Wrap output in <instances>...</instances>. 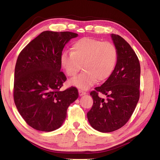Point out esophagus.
<instances>
[{"label": "esophagus", "mask_w": 160, "mask_h": 160, "mask_svg": "<svg viewBox=\"0 0 160 160\" xmlns=\"http://www.w3.org/2000/svg\"><path fill=\"white\" fill-rule=\"evenodd\" d=\"M79 96H83V95H85V94H86V92H84V91H83V90H79Z\"/></svg>", "instance_id": "obj_1"}]
</instances>
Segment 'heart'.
I'll use <instances>...</instances> for the list:
<instances>
[{"mask_svg": "<svg viewBox=\"0 0 160 160\" xmlns=\"http://www.w3.org/2000/svg\"><path fill=\"white\" fill-rule=\"evenodd\" d=\"M118 61L115 45L110 42L85 37L74 41L71 52L64 51L60 57L61 67L68 77L77 75L83 65L84 72L70 81L72 86L86 90L98 79L102 81L113 73Z\"/></svg>", "mask_w": 160, "mask_h": 160, "instance_id": "heart-1", "label": "heart"}]
</instances>
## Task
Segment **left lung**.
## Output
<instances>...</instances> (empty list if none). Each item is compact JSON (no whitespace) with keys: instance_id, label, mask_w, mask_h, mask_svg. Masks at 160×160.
<instances>
[{"instance_id":"obj_1","label":"left lung","mask_w":160,"mask_h":160,"mask_svg":"<svg viewBox=\"0 0 160 160\" xmlns=\"http://www.w3.org/2000/svg\"><path fill=\"white\" fill-rule=\"evenodd\" d=\"M118 52L117 66L105 83L90 92L93 105L87 113L91 126L110 132L128 122L139 99L140 64L134 50L122 37L111 34ZM101 92L108 97H98Z\"/></svg>"}]
</instances>
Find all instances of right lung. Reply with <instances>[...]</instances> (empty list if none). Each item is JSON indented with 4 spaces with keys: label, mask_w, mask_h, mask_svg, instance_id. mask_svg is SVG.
<instances>
[{
    "label": "right lung",
    "mask_w": 160,
    "mask_h": 160,
    "mask_svg": "<svg viewBox=\"0 0 160 160\" xmlns=\"http://www.w3.org/2000/svg\"><path fill=\"white\" fill-rule=\"evenodd\" d=\"M70 32H41L19 54L14 70V100L28 124L50 132L60 128L68 108L78 97L77 88L61 90L67 78L61 71L60 57L71 38Z\"/></svg>",
    "instance_id": "obj_1"
}]
</instances>
